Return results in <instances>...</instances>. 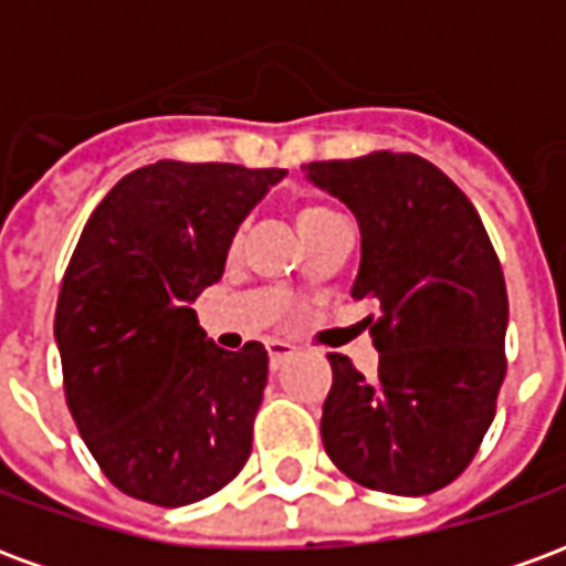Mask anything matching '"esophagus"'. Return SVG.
Segmentation results:
<instances>
[{"label": "esophagus", "mask_w": 566, "mask_h": 566, "mask_svg": "<svg viewBox=\"0 0 566 566\" xmlns=\"http://www.w3.org/2000/svg\"><path fill=\"white\" fill-rule=\"evenodd\" d=\"M266 352H270V367L272 369L284 367V364H287V360L296 355L294 345L282 343V339H270V343H266Z\"/></svg>", "instance_id": "34e87169"}]
</instances>
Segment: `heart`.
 Here are the masks:
<instances>
[{
  "instance_id": "heart-1",
  "label": "heart",
  "mask_w": 566,
  "mask_h": 566,
  "mask_svg": "<svg viewBox=\"0 0 566 566\" xmlns=\"http://www.w3.org/2000/svg\"><path fill=\"white\" fill-rule=\"evenodd\" d=\"M294 221H296V230H300V235H312L315 230H321V227L339 221V214H336L333 209H327V206L306 202V206H300V209H296Z\"/></svg>"
}]
</instances>
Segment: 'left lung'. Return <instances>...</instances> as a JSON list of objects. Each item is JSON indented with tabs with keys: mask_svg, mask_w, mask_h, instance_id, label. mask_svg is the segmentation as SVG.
<instances>
[{
	"mask_svg": "<svg viewBox=\"0 0 566 566\" xmlns=\"http://www.w3.org/2000/svg\"><path fill=\"white\" fill-rule=\"evenodd\" d=\"M303 172L357 218L352 296L379 303L367 318L379 373L364 379L348 357L331 355L324 451L373 491H439L473 461L506 376L510 303L482 218L418 154L373 150Z\"/></svg>",
	"mask_w": 566,
	"mask_h": 566,
	"instance_id": "left-lung-1",
	"label": "left lung"
}]
</instances>
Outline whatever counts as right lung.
Returning <instances> with one entry per match:
<instances>
[{
    "label": "right lung",
    "instance_id": "1",
    "mask_svg": "<svg viewBox=\"0 0 566 566\" xmlns=\"http://www.w3.org/2000/svg\"><path fill=\"white\" fill-rule=\"evenodd\" d=\"M284 169L157 160L96 206L60 287L54 339L69 412L112 485L187 506L245 467L270 357L223 352L193 303L239 223Z\"/></svg>",
    "mask_w": 566,
    "mask_h": 566
}]
</instances>
